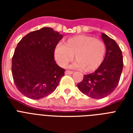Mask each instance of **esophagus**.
Instances as JSON below:
<instances>
[{
	"mask_svg": "<svg viewBox=\"0 0 133 133\" xmlns=\"http://www.w3.org/2000/svg\"><path fill=\"white\" fill-rule=\"evenodd\" d=\"M72 73H73V71L66 70L65 71V75H72Z\"/></svg>",
	"mask_w": 133,
	"mask_h": 133,
	"instance_id": "obj_1",
	"label": "esophagus"
}]
</instances>
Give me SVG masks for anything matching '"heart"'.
I'll list each match as a JSON object with an SVG mask.
<instances>
[{"instance_id":"1","label":"heart","mask_w":133,"mask_h":133,"mask_svg":"<svg viewBox=\"0 0 133 133\" xmlns=\"http://www.w3.org/2000/svg\"><path fill=\"white\" fill-rule=\"evenodd\" d=\"M106 53V45L103 41L86 35H79L67 39L63 45L55 49V57L61 66H66L73 58L75 65L85 72L98 68Z\"/></svg>"}]
</instances>
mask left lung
Masks as SVG:
<instances>
[{"label":"left lung","mask_w":133,"mask_h":133,"mask_svg":"<svg viewBox=\"0 0 133 133\" xmlns=\"http://www.w3.org/2000/svg\"><path fill=\"white\" fill-rule=\"evenodd\" d=\"M101 37L106 45L105 58L101 65L94 72L85 75L77 84L79 90L94 99H102L110 95L117 86L123 70V56L117 43L102 34Z\"/></svg>","instance_id":"left-lung-1"}]
</instances>
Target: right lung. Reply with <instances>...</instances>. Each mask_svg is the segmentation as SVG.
Listing matches in <instances>:
<instances>
[{"label":"right lung","mask_w":133,"mask_h":133,"mask_svg":"<svg viewBox=\"0 0 133 133\" xmlns=\"http://www.w3.org/2000/svg\"><path fill=\"white\" fill-rule=\"evenodd\" d=\"M63 35L51 28L28 34L20 41L11 62L14 82L21 93L32 99L50 95L64 76L56 63L54 50Z\"/></svg>","instance_id":"add662e5"}]
</instances>
